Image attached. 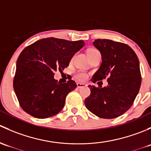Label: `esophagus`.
<instances>
[{"label": "esophagus", "instance_id": "esophagus-1", "mask_svg": "<svg viewBox=\"0 0 151 151\" xmlns=\"http://www.w3.org/2000/svg\"><path fill=\"white\" fill-rule=\"evenodd\" d=\"M77 88H83V87H85L87 86L86 84H84V83H77Z\"/></svg>", "mask_w": 151, "mask_h": 151}]
</instances>
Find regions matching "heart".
<instances>
[{"instance_id": "b5f03b06", "label": "heart", "mask_w": 151, "mask_h": 151, "mask_svg": "<svg viewBox=\"0 0 151 151\" xmlns=\"http://www.w3.org/2000/svg\"><path fill=\"white\" fill-rule=\"evenodd\" d=\"M93 50H94V49H90V50H88V51H93ZM75 77H76V78H77V80H80V81H83V80H85V79L87 78L88 75H87L86 73H85V72H78L76 74Z\"/></svg>"}]
</instances>
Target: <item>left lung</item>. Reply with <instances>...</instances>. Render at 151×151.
Returning <instances> with one entry per match:
<instances>
[{"instance_id": "8db88e82", "label": "left lung", "mask_w": 151, "mask_h": 151, "mask_svg": "<svg viewBox=\"0 0 151 151\" xmlns=\"http://www.w3.org/2000/svg\"><path fill=\"white\" fill-rule=\"evenodd\" d=\"M93 44L101 52L102 62L91 81L107 78L108 85H89L91 95L85 99V106L99 118H118L132 106L140 88L139 59L129 45L121 42L96 39Z\"/></svg>"}]
</instances>
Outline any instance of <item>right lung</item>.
<instances>
[{
  "label": "right lung",
  "mask_w": 151,
  "mask_h": 151,
  "mask_svg": "<svg viewBox=\"0 0 151 151\" xmlns=\"http://www.w3.org/2000/svg\"><path fill=\"white\" fill-rule=\"evenodd\" d=\"M84 41L50 37L25 47L17 60L13 86L19 104L25 112L37 118L58 113L68 93L77 88L74 80L58 83L55 72L68 66L74 55L83 48Z\"/></svg>",
  "instance_id": "obj_1"
}]
</instances>
